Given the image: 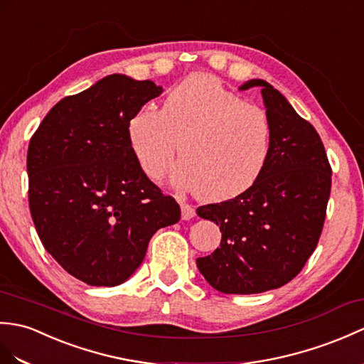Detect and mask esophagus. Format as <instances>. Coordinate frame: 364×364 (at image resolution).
Here are the masks:
<instances>
[{
    "label": "esophagus",
    "mask_w": 364,
    "mask_h": 364,
    "mask_svg": "<svg viewBox=\"0 0 364 364\" xmlns=\"http://www.w3.org/2000/svg\"><path fill=\"white\" fill-rule=\"evenodd\" d=\"M192 217H196V209H193L188 203H181V218L183 220H191Z\"/></svg>",
    "instance_id": "obj_1"
}]
</instances>
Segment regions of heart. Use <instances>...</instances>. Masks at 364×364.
<instances>
[{
  "mask_svg": "<svg viewBox=\"0 0 364 364\" xmlns=\"http://www.w3.org/2000/svg\"><path fill=\"white\" fill-rule=\"evenodd\" d=\"M129 141L142 172L158 181L178 150L175 181L203 200L222 201L247 192L268 164L273 125L264 109L206 74L189 75L164 99L129 122Z\"/></svg>",
  "mask_w": 364,
  "mask_h": 364,
  "instance_id": "b5f03b06",
  "label": "heart"
}]
</instances>
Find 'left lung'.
<instances>
[{
	"mask_svg": "<svg viewBox=\"0 0 364 364\" xmlns=\"http://www.w3.org/2000/svg\"><path fill=\"white\" fill-rule=\"evenodd\" d=\"M251 87H262L273 125L268 164L247 192L197 209L222 231L220 247L198 257L197 267L228 294L279 289L299 274L323 232L332 188V167L315 127L268 82L252 79L240 90Z\"/></svg>",
	"mask_w": 364,
	"mask_h": 364,
	"instance_id": "left-lung-1",
	"label": "left lung"
}]
</instances>
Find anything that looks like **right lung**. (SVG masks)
<instances>
[{"instance_id": "right-lung-1", "label": "right lung", "mask_w": 364, "mask_h": 364, "mask_svg": "<svg viewBox=\"0 0 364 364\" xmlns=\"http://www.w3.org/2000/svg\"><path fill=\"white\" fill-rule=\"evenodd\" d=\"M163 92L151 80L107 75L57 102L28 149L29 209L63 269L95 287L127 281L159 228L180 220L173 197L142 172L129 122Z\"/></svg>"}]
</instances>
